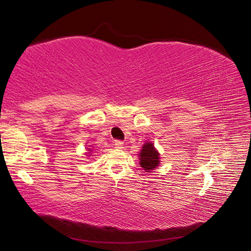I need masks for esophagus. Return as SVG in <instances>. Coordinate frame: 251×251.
<instances>
[{"label":"esophagus","instance_id":"1","mask_svg":"<svg viewBox=\"0 0 251 251\" xmlns=\"http://www.w3.org/2000/svg\"><path fill=\"white\" fill-rule=\"evenodd\" d=\"M114 145H115V148L122 150L123 146H124V143H123L122 141H115V142H114Z\"/></svg>","mask_w":251,"mask_h":251}]
</instances>
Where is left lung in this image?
Listing matches in <instances>:
<instances>
[{"label":"left lung","instance_id":"left-lung-1","mask_svg":"<svg viewBox=\"0 0 251 251\" xmlns=\"http://www.w3.org/2000/svg\"><path fill=\"white\" fill-rule=\"evenodd\" d=\"M139 157H141V166L147 172H150L151 169L156 168V166H158L159 154L157 152L151 143H146L143 146Z\"/></svg>","mask_w":251,"mask_h":251}]
</instances>
